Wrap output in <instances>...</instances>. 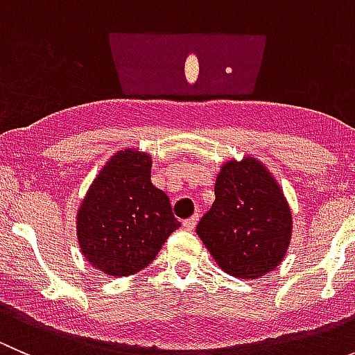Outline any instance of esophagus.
<instances>
[{
  "mask_svg": "<svg viewBox=\"0 0 355 355\" xmlns=\"http://www.w3.org/2000/svg\"><path fill=\"white\" fill-rule=\"evenodd\" d=\"M198 221H199V213H196L194 216H191L189 220H184L182 227H184L185 230H194L196 225H198Z\"/></svg>",
  "mask_w": 355,
  "mask_h": 355,
  "instance_id": "esophagus-1",
  "label": "esophagus"
}]
</instances>
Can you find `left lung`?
<instances>
[{"instance_id":"8db88e82","label":"left lung","mask_w":355,"mask_h":355,"mask_svg":"<svg viewBox=\"0 0 355 355\" xmlns=\"http://www.w3.org/2000/svg\"><path fill=\"white\" fill-rule=\"evenodd\" d=\"M292 220L277 178L263 161L247 155L221 164L214 202L196 232L225 273L254 280L284 261L292 241Z\"/></svg>"}]
</instances>
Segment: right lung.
Here are the masks:
<instances>
[{
    "mask_svg": "<svg viewBox=\"0 0 355 355\" xmlns=\"http://www.w3.org/2000/svg\"><path fill=\"white\" fill-rule=\"evenodd\" d=\"M149 153L127 148L99 170L77 209V241L91 266L110 277L144 270L180 227L168 196L151 182Z\"/></svg>",
    "mask_w": 355,
    "mask_h": 355,
    "instance_id": "1",
    "label": "right lung"
}]
</instances>
